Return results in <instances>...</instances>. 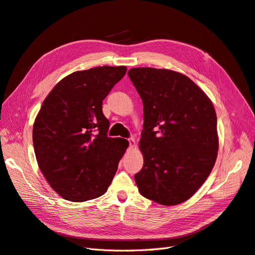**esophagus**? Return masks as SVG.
Listing matches in <instances>:
<instances>
[{
  "mask_svg": "<svg viewBox=\"0 0 255 255\" xmlns=\"http://www.w3.org/2000/svg\"><path fill=\"white\" fill-rule=\"evenodd\" d=\"M128 145H129V149H131V148H134V147H135V145H136V141H135V139H134V138H130V139H128Z\"/></svg>",
  "mask_w": 255,
  "mask_h": 255,
  "instance_id": "obj_1",
  "label": "esophagus"
}]
</instances>
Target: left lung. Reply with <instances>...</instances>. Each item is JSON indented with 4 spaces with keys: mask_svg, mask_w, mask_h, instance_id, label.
Masks as SVG:
<instances>
[{
    "mask_svg": "<svg viewBox=\"0 0 255 255\" xmlns=\"http://www.w3.org/2000/svg\"><path fill=\"white\" fill-rule=\"evenodd\" d=\"M128 74L143 103L139 148L144 163L135 175L139 192L161 205H178L195 195L215 166V107L204 91L176 71L145 67Z\"/></svg>",
    "mask_w": 255,
    "mask_h": 255,
    "instance_id": "obj_1",
    "label": "left lung"
}]
</instances>
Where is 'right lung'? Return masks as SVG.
I'll return each mask as SVG.
<instances>
[{
	"label": "right lung",
	"mask_w": 255,
	"mask_h": 255,
	"mask_svg": "<svg viewBox=\"0 0 255 255\" xmlns=\"http://www.w3.org/2000/svg\"><path fill=\"white\" fill-rule=\"evenodd\" d=\"M127 70L104 66L76 71L58 81L40 107L32 131L36 161L65 200L103 196L116 174L128 141L108 137L103 100Z\"/></svg>",
	"instance_id": "obj_1"
}]
</instances>
